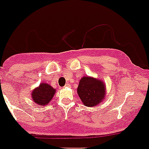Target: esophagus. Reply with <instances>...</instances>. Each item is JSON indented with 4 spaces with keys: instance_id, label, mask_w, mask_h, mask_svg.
Masks as SVG:
<instances>
[{
    "instance_id": "obj_1",
    "label": "esophagus",
    "mask_w": 149,
    "mask_h": 149,
    "mask_svg": "<svg viewBox=\"0 0 149 149\" xmlns=\"http://www.w3.org/2000/svg\"><path fill=\"white\" fill-rule=\"evenodd\" d=\"M65 87H70V84L68 83H67L65 84Z\"/></svg>"
}]
</instances>
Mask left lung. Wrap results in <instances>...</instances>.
<instances>
[{
    "label": "left lung",
    "mask_w": 149,
    "mask_h": 149,
    "mask_svg": "<svg viewBox=\"0 0 149 149\" xmlns=\"http://www.w3.org/2000/svg\"><path fill=\"white\" fill-rule=\"evenodd\" d=\"M77 94L84 105L87 107L102 104L105 98V84L101 80L92 77H83L77 87Z\"/></svg>",
    "instance_id": "8db88e82"
}]
</instances>
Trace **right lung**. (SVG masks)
I'll use <instances>...</instances> for the list:
<instances>
[{
	"label": "right lung",
	"mask_w": 149,
	"mask_h": 149,
	"mask_svg": "<svg viewBox=\"0 0 149 149\" xmlns=\"http://www.w3.org/2000/svg\"><path fill=\"white\" fill-rule=\"evenodd\" d=\"M56 93V90L50 86L45 83H41L39 87H36L32 91L31 97L36 105H47L49 102L53 99V96Z\"/></svg>",
	"instance_id": "add662e5"
}]
</instances>
